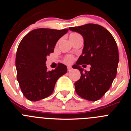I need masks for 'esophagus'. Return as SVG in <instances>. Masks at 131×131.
Returning a JSON list of instances; mask_svg holds the SVG:
<instances>
[{
	"label": "esophagus",
	"instance_id": "1",
	"mask_svg": "<svg viewBox=\"0 0 131 131\" xmlns=\"http://www.w3.org/2000/svg\"><path fill=\"white\" fill-rule=\"evenodd\" d=\"M71 69H72V68H71V66H68V71H71Z\"/></svg>",
	"mask_w": 131,
	"mask_h": 131
}]
</instances>
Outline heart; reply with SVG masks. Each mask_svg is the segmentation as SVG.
I'll use <instances>...</instances> for the list:
<instances>
[{
	"label": "heart",
	"instance_id": "1",
	"mask_svg": "<svg viewBox=\"0 0 131 131\" xmlns=\"http://www.w3.org/2000/svg\"><path fill=\"white\" fill-rule=\"evenodd\" d=\"M77 35H79L75 33H71V34L69 35V37H75V36ZM73 61V56H67L64 59L65 63H71Z\"/></svg>",
	"mask_w": 131,
	"mask_h": 131
}]
</instances>
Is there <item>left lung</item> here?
I'll return each mask as SVG.
<instances>
[{
    "label": "left lung",
    "mask_w": 131,
    "mask_h": 131,
    "mask_svg": "<svg viewBox=\"0 0 131 131\" xmlns=\"http://www.w3.org/2000/svg\"><path fill=\"white\" fill-rule=\"evenodd\" d=\"M69 29L84 39L83 52L73 66L81 75L75 83V91L85 100L96 101L108 91L116 77L119 63L117 43L112 35L100 25L89 24ZM83 64H91V70L83 73L80 68Z\"/></svg>",
    "instance_id": "1"
}]
</instances>
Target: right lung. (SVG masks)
I'll use <instances>...</instances> for the list:
<instances>
[{
	"label": "right lung",
	"mask_w": 131,
	"mask_h": 131,
	"mask_svg": "<svg viewBox=\"0 0 131 131\" xmlns=\"http://www.w3.org/2000/svg\"><path fill=\"white\" fill-rule=\"evenodd\" d=\"M68 31V29H36L21 40L16 57L17 79L29 100L38 101L49 96L57 80L68 71L66 66L60 63L55 69L48 71L45 63L58 40Z\"/></svg>",
	"instance_id": "obj_1"
}]
</instances>
